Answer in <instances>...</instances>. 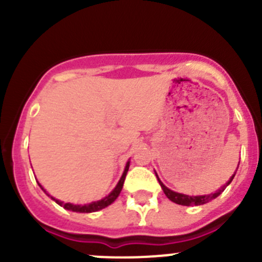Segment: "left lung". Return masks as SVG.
Returning a JSON list of instances; mask_svg holds the SVG:
<instances>
[{
	"mask_svg": "<svg viewBox=\"0 0 262 262\" xmlns=\"http://www.w3.org/2000/svg\"><path fill=\"white\" fill-rule=\"evenodd\" d=\"M234 175H236V173H234ZM234 175L232 176L231 179H229V181L227 182V185H224V186L222 187V190H218V191H215V192H214V194H210V195H203V196H189V195H184V194H180V192L172 191V190L167 189V187H166L165 185H163L162 182H161V180H160V179H158L157 175H156V176H157L158 182H160V185H161V187H162L163 192H165L166 196H167L168 199L171 200V202L176 203V204L186 205V207H191V205H202V204H205V203L210 202V200L215 199L216 196H219V194H221V192L223 191L224 187L228 186V185L231 184V181L233 180Z\"/></svg>",
	"mask_w": 262,
	"mask_h": 262,
	"instance_id": "8db88e82",
	"label": "left lung"
}]
</instances>
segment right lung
<instances>
[{"label":"right lung","mask_w":262,"mask_h":262,"mask_svg":"<svg viewBox=\"0 0 262 262\" xmlns=\"http://www.w3.org/2000/svg\"><path fill=\"white\" fill-rule=\"evenodd\" d=\"M128 170H129V162L126 163L123 176H121V179L119 180L115 189L113 190V191L110 192L106 198L99 200V202H94V203H91V204H84V205H75V204H71V203H62V202H59V200L54 199L55 203H58V204H59L60 207L64 208V209L72 210V212H78V213H91V212H97V210H100V209H104V208H106L107 205H110L112 203H114L116 198L119 196L121 189H123L124 180H125V176H126V172H128Z\"/></svg>","instance_id":"right-lung-1"}]
</instances>
